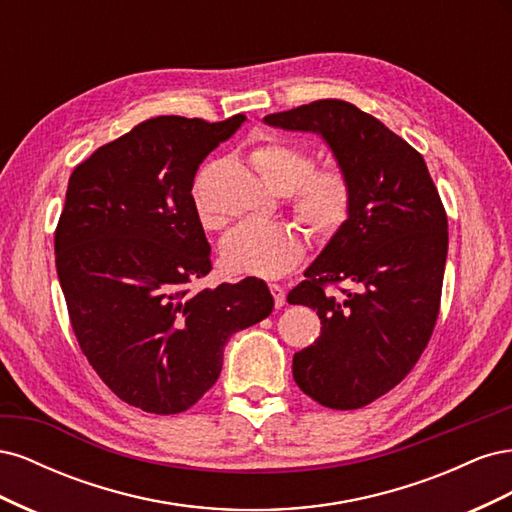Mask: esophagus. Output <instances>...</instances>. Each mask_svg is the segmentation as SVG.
<instances>
[{"label": "esophagus", "instance_id": "1", "mask_svg": "<svg viewBox=\"0 0 512 512\" xmlns=\"http://www.w3.org/2000/svg\"><path fill=\"white\" fill-rule=\"evenodd\" d=\"M269 290H271L273 299H275V307H282V305L286 303V292H284V288H282L280 284H271Z\"/></svg>", "mask_w": 512, "mask_h": 512}]
</instances>
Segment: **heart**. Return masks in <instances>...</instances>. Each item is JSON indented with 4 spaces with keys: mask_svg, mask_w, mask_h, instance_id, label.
<instances>
[{
    "mask_svg": "<svg viewBox=\"0 0 512 512\" xmlns=\"http://www.w3.org/2000/svg\"><path fill=\"white\" fill-rule=\"evenodd\" d=\"M250 162L269 188L292 190V211L318 239H331L352 213V181L342 166L312 168V153L284 138L265 136L250 149ZM200 224L215 230L222 218L207 211L194 188ZM305 241L297 228L284 224L245 222L232 230L222 245V260L230 273L252 277H282L299 265Z\"/></svg>",
    "mask_w": 512,
    "mask_h": 512,
    "instance_id": "obj_1",
    "label": "heart"
}]
</instances>
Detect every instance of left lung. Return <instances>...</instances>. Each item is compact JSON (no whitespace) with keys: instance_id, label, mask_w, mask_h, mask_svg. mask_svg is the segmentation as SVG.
Listing matches in <instances>:
<instances>
[{"instance_id":"8db88e82","label":"left lung","mask_w":512,"mask_h":512,"mask_svg":"<svg viewBox=\"0 0 512 512\" xmlns=\"http://www.w3.org/2000/svg\"><path fill=\"white\" fill-rule=\"evenodd\" d=\"M265 121L318 132L352 181L346 226L288 303L316 309L322 324L314 346L294 354V382L320 406L363 408L410 374L436 327L448 252L444 205L421 153L346 100H316Z\"/></svg>"}]
</instances>
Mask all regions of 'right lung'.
Here are the masks:
<instances>
[{
	"mask_svg": "<svg viewBox=\"0 0 512 512\" xmlns=\"http://www.w3.org/2000/svg\"><path fill=\"white\" fill-rule=\"evenodd\" d=\"M243 121L153 117L70 175L55 267L72 331L108 389L145 412L192 408L218 380L230 335L273 309L256 277L188 288L211 271L196 170Z\"/></svg>",
	"mask_w": 512,
	"mask_h": 512,
	"instance_id": "right-lung-1",
	"label": "right lung"
}]
</instances>
